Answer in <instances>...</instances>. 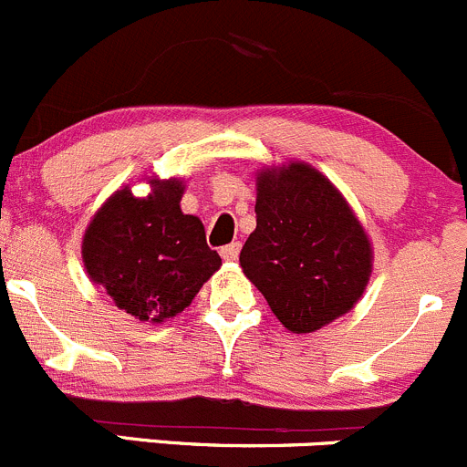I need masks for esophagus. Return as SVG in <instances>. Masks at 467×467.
<instances>
[{"label": "esophagus", "instance_id": "34e87169", "mask_svg": "<svg viewBox=\"0 0 467 467\" xmlns=\"http://www.w3.org/2000/svg\"><path fill=\"white\" fill-rule=\"evenodd\" d=\"M238 254H240V243H232V244H227V247L220 249V256H223L224 261H235V258H238Z\"/></svg>", "mask_w": 467, "mask_h": 467}]
</instances>
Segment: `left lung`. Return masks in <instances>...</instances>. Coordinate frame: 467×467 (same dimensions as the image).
I'll list each match as a JSON object with an SVG mask.
<instances>
[{
  "label": "left lung",
  "instance_id": "8db88e82",
  "mask_svg": "<svg viewBox=\"0 0 467 467\" xmlns=\"http://www.w3.org/2000/svg\"><path fill=\"white\" fill-rule=\"evenodd\" d=\"M254 211L240 267L276 320L311 334L352 311L370 281L372 247L338 188L299 161L265 168Z\"/></svg>",
  "mask_w": 467,
  "mask_h": 467
}]
</instances>
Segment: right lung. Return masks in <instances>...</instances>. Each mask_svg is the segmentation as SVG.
<instances>
[{"label": "right lung", "instance_id": "obj_1", "mask_svg": "<svg viewBox=\"0 0 467 467\" xmlns=\"http://www.w3.org/2000/svg\"><path fill=\"white\" fill-rule=\"evenodd\" d=\"M151 192H113L83 234L81 256L92 284L140 322H163L191 306L223 265L204 224L182 213V179H151Z\"/></svg>", "mask_w": 467, "mask_h": 467}]
</instances>
